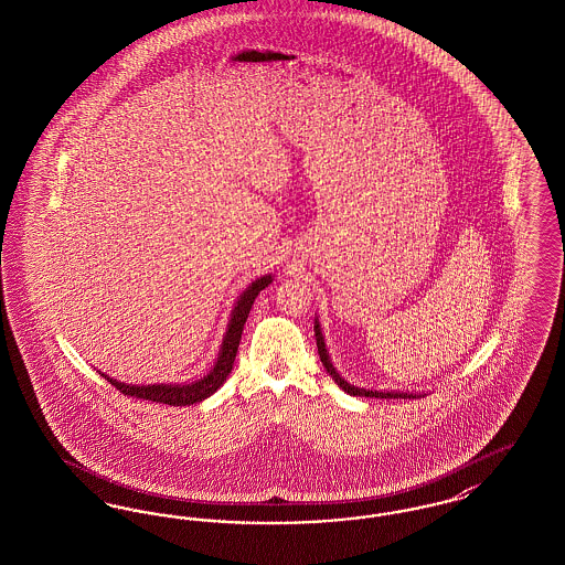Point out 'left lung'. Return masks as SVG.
<instances>
[{
	"mask_svg": "<svg viewBox=\"0 0 565 565\" xmlns=\"http://www.w3.org/2000/svg\"><path fill=\"white\" fill-rule=\"evenodd\" d=\"M313 331H316V343H318V354H320L322 365H324L327 373H329L332 380H334V384H337L341 391H345L348 395H352V397L371 398H416L425 397V395H427V393H416V391H412V393H409V391H375V388H363V386H354V384H350L345 377H341V375H339L337 366L332 365L331 354H329V348H327L324 332H322V324H320L318 316H316V320H313Z\"/></svg>",
	"mask_w": 565,
	"mask_h": 565,
	"instance_id": "left-lung-1",
	"label": "left lung"
}]
</instances>
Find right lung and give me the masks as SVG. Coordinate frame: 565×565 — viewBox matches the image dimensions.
Segmentation results:
<instances>
[{
  "mask_svg": "<svg viewBox=\"0 0 565 565\" xmlns=\"http://www.w3.org/2000/svg\"><path fill=\"white\" fill-rule=\"evenodd\" d=\"M268 284H273V275H260L256 277L234 302L231 318H228V327L224 332L220 352L213 366L194 382H181V384H126L119 382L106 373H102L104 380H108L117 391H121L124 395H130L136 398H147V401H156V403H167V405H194L206 397H211L213 393H217V388L224 386L226 377L231 375L234 365V356L238 350V341L243 334V327L247 322V316L252 311V305L256 297L268 288Z\"/></svg>",
  "mask_w": 565,
  "mask_h": 565,
  "instance_id": "right-lung-1",
  "label": "right lung"
}]
</instances>
